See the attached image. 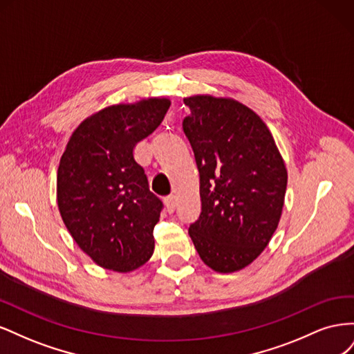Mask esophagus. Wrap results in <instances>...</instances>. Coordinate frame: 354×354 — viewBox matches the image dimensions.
Returning <instances> with one entry per match:
<instances>
[{
    "instance_id": "obj_1",
    "label": "esophagus",
    "mask_w": 354,
    "mask_h": 354,
    "mask_svg": "<svg viewBox=\"0 0 354 354\" xmlns=\"http://www.w3.org/2000/svg\"><path fill=\"white\" fill-rule=\"evenodd\" d=\"M164 203H165V208H167V211H168L169 214H173V212L176 211L177 202H176V198H174V196H168V198H165Z\"/></svg>"
}]
</instances>
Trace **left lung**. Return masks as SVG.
I'll return each mask as SVG.
<instances>
[{
  "instance_id": "obj_1",
  "label": "left lung",
  "mask_w": 354,
  "mask_h": 354,
  "mask_svg": "<svg viewBox=\"0 0 354 354\" xmlns=\"http://www.w3.org/2000/svg\"><path fill=\"white\" fill-rule=\"evenodd\" d=\"M183 131L199 169L202 211L189 234L209 269H245L279 224L288 171L261 118L232 97H186Z\"/></svg>"
}]
</instances>
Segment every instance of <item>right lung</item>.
<instances>
[{"instance_id": "right-lung-1", "label": "right lung", "mask_w": 354, "mask_h": 354, "mask_svg": "<svg viewBox=\"0 0 354 354\" xmlns=\"http://www.w3.org/2000/svg\"><path fill=\"white\" fill-rule=\"evenodd\" d=\"M167 97L118 103L75 128L57 168V207L71 236L103 269L130 273L153 254L162 202L151 194L134 147L169 108Z\"/></svg>"}]
</instances>
